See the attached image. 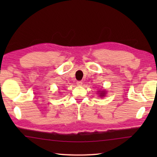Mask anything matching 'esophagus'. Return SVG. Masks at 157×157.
<instances>
[{
    "instance_id": "esophagus-1",
    "label": "esophagus",
    "mask_w": 157,
    "mask_h": 157,
    "mask_svg": "<svg viewBox=\"0 0 157 157\" xmlns=\"http://www.w3.org/2000/svg\"><path fill=\"white\" fill-rule=\"evenodd\" d=\"M82 84V81H78V82H77V85H78V86H81Z\"/></svg>"
}]
</instances>
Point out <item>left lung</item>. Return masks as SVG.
<instances>
[{"label":"left lung","mask_w":157,"mask_h":157,"mask_svg":"<svg viewBox=\"0 0 157 157\" xmlns=\"http://www.w3.org/2000/svg\"><path fill=\"white\" fill-rule=\"evenodd\" d=\"M100 96H104V95H105V92L102 91V92H100Z\"/></svg>","instance_id":"obj_1"}]
</instances>
